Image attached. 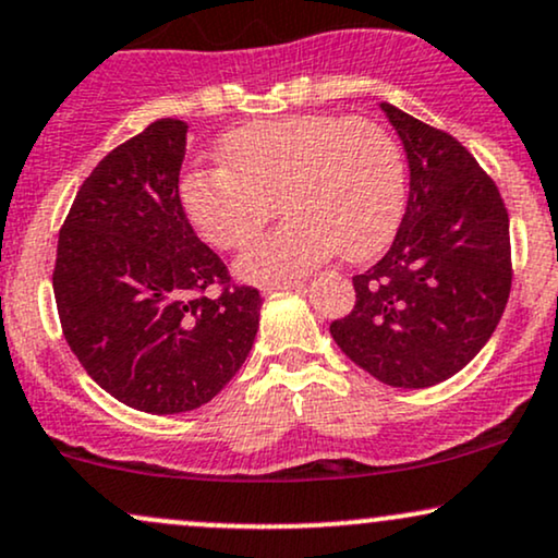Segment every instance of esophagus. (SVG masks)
Segmentation results:
<instances>
[{
	"label": "esophagus",
	"mask_w": 558,
	"mask_h": 558,
	"mask_svg": "<svg viewBox=\"0 0 558 558\" xmlns=\"http://www.w3.org/2000/svg\"><path fill=\"white\" fill-rule=\"evenodd\" d=\"M304 288L301 280H291V283H280V286H265V293H275V291H299Z\"/></svg>",
	"instance_id": "obj_1"
}]
</instances>
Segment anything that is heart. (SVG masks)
Listing matches in <instances>:
<instances>
[{"instance_id":"1","label":"heart","mask_w":558,"mask_h":558,"mask_svg":"<svg viewBox=\"0 0 558 558\" xmlns=\"http://www.w3.org/2000/svg\"><path fill=\"white\" fill-rule=\"evenodd\" d=\"M223 169H190L179 194L186 218L218 250H239L272 218V233L239 257L250 283L280 286L332 257H377L398 231L408 169L398 140L372 119L293 113L228 132Z\"/></svg>"}]
</instances>
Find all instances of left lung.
Wrapping results in <instances>:
<instances>
[{
  "label": "left lung",
  "instance_id": "8db88e82",
  "mask_svg": "<svg viewBox=\"0 0 558 558\" xmlns=\"http://www.w3.org/2000/svg\"><path fill=\"white\" fill-rule=\"evenodd\" d=\"M402 140L411 192L398 236L355 275V306L330 335L389 387L458 374L488 343L512 288L509 215L499 190L452 134L381 104Z\"/></svg>",
  "mask_w": 558,
  "mask_h": 558
}]
</instances>
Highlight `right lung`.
Listing matches in <instances>:
<instances>
[{
	"mask_svg": "<svg viewBox=\"0 0 558 558\" xmlns=\"http://www.w3.org/2000/svg\"><path fill=\"white\" fill-rule=\"evenodd\" d=\"M186 122L158 119L80 186L53 265L72 353L134 411L169 415L210 402L236 377L259 327V291L231 286L179 197ZM221 286L218 300L204 291Z\"/></svg>",
	"mask_w": 558,
	"mask_h": 558,
	"instance_id": "1",
	"label": "right lung"
}]
</instances>
